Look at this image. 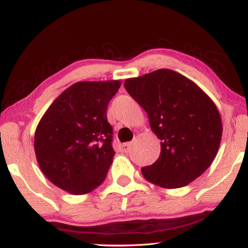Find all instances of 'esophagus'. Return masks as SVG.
<instances>
[{
	"mask_svg": "<svg viewBox=\"0 0 248 248\" xmlns=\"http://www.w3.org/2000/svg\"><path fill=\"white\" fill-rule=\"evenodd\" d=\"M119 149H120L121 152L127 153V152H129L130 149H131V143H129V142H127V143L120 144V145H119Z\"/></svg>",
	"mask_w": 248,
	"mask_h": 248,
	"instance_id": "34e87169",
	"label": "esophagus"
}]
</instances>
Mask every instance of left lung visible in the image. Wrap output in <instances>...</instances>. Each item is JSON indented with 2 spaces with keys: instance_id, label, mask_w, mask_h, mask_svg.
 Here are the masks:
<instances>
[{
  "instance_id": "8db88e82",
  "label": "left lung",
  "mask_w": 248,
  "mask_h": 248,
  "mask_svg": "<svg viewBox=\"0 0 248 248\" xmlns=\"http://www.w3.org/2000/svg\"><path fill=\"white\" fill-rule=\"evenodd\" d=\"M124 87L148 114L161 140V154L141 170L150 183L163 188L186 186L212 164L222 138L216 104L191 79L169 69L127 78Z\"/></svg>"
}]
</instances>
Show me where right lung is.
I'll list each match as a JSON object with an SVG mask.
<instances>
[{
    "label": "right lung",
    "mask_w": 248,
    "mask_h": 248,
    "mask_svg": "<svg viewBox=\"0 0 248 248\" xmlns=\"http://www.w3.org/2000/svg\"><path fill=\"white\" fill-rule=\"evenodd\" d=\"M120 81L78 82L54 99L35 132L36 158L50 182L72 195L106 178L115 151L107 107Z\"/></svg>",
    "instance_id": "obj_1"
}]
</instances>
